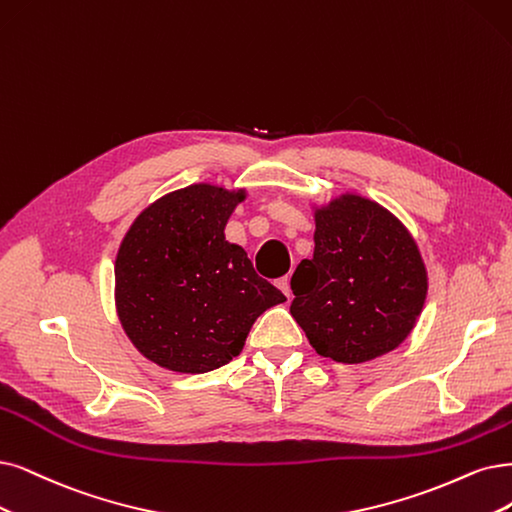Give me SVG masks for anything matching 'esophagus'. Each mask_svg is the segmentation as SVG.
I'll return each mask as SVG.
<instances>
[{
  "label": "esophagus",
  "instance_id": "34e87169",
  "mask_svg": "<svg viewBox=\"0 0 512 512\" xmlns=\"http://www.w3.org/2000/svg\"><path fill=\"white\" fill-rule=\"evenodd\" d=\"M278 289L285 293L287 297H291V278L289 276H285V278H280L278 280Z\"/></svg>",
  "mask_w": 512,
  "mask_h": 512
}]
</instances>
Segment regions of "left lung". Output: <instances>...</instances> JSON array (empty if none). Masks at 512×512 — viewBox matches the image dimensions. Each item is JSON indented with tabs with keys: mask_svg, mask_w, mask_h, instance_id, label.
<instances>
[{
	"mask_svg": "<svg viewBox=\"0 0 512 512\" xmlns=\"http://www.w3.org/2000/svg\"><path fill=\"white\" fill-rule=\"evenodd\" d=\"M291 289V314L312 348L356 365L411 333L428 278L405 225L380 204L346 194L316 211L314 257L299 263Z\"/></svg>",
	"mask_w": 512,
	"mask_h": 512,
	"instance_id": "8db88e82",
	"label": "left lung"
}]
</instances>
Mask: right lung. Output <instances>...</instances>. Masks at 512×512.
<instances>
[{
  "mask_svg": "<svg viewBox=\"0 0 512 512\" xmlns=\"http://www.w3.org/2000/svg\"><path fill=\"white\" fill-rule=\"evenodd\" d=\"M244 192L189 185L130 225L116 259V304L130 342L149 361L206 373L236 358L253 323L282 295L223 236Z\"/></svg>",
  "mask_w": 512,
  "mask_h": 512,
  "instance_id": "1",
  "label": "right lung"
}]
</instances>
